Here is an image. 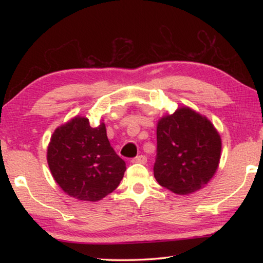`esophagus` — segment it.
Returning a JSON list of instances; mask_svg holds the SVG:
<instances>
[{
	"instance_id": "esophagus-1",
	"label": "esophagus",
	"mask_w": 263,
	"mask_h": 263,
	"mask_svg": "<svg viewBox=\"0 0 263 263\" xmlns=\"http://www.w3.org/2000/svg\"><path fill=\"white\" fill-rule=\"evenodd\" d=\"M132 162H137V163L145 164L146 162H147V158H146L145 155H139V157H136L135 159H133Z\"/></svg>"
}]
</instances>
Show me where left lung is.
Instances as JSON below:
<instances>
[{
    "mask_svg": "<svg viewBox=\"0 0 263 263\" xmlns=\"http://www.w3.org/2000/svg\"><path fill=\"white\" fill-rule=\"evenodd\" d=\"M154 177L179 195L201 189L219 166L221 139L206 117L188 106L166 115L157 126Z\"/></svg>",
    "mask_w": 263,
    "mask_h": 263,
    "instance_id": "left-lung-1",
    "label": "left lung"
}]
</instances>
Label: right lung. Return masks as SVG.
<instances>
[{
    "label": "right lung",
    "instance_id": "obj_1",
    "mask_svg": "<svg viewBox=\"0 0 263 263\" xmlns=\"http://www.w3.org/2000/svg\"><path fill=\"white\" fill-rule=\"evenodd\" d=\"M47 163L58 185L70 197L86 202L112 193L126 171L124 160L111 147L105 124L91 127L81 116L53 132Z\"/></svg>",
    "mask_w": 263,
    "mask_h": 263
}]
</instances>
